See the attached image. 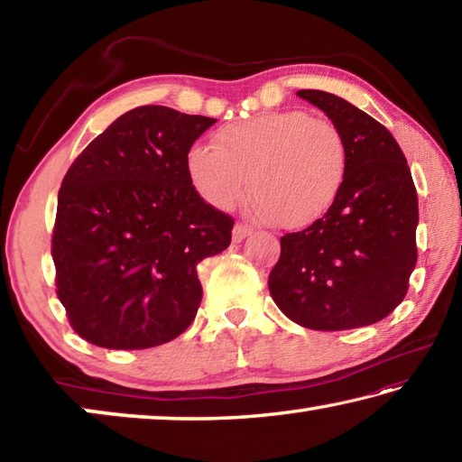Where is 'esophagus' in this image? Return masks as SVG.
I'll return each instance as SVG.
<instances>
[{
    "label": "esophagus",
    "mask_w": 462,
    "mask_h": 462,
    "mask_svg": "<svg viewBox=\"0 0 462 462\" xmlns=\"http://www.w3.org/2000/svg\"><path fill=\"white\" fill-rule=\"evenodd\" d=\"M250 234H253V228H250V226L236 224V226H234V230H232V240L242 242L246 236H250Z\"/></svg>",
    "instance_id": "34e87169"
}]
</instances>
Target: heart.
<instances>
[{"instance_id":"obj_1","label":"heart","mask_w":462,"mask_h":462,"mask_svg":"<svg viewBox=\"0 0 462 462\" xmlns=\"http://www.w3.org/2000/svg\"><path fill=\"white\" fill-rule=\"evenodd\" d=\"M185 169L209 206L232 209L250 183L254 214L297 230L322 220L338 201L348 151L332 122L285 109L220 128L214 146L189 148Z\"/></svg>"}]
</instances>
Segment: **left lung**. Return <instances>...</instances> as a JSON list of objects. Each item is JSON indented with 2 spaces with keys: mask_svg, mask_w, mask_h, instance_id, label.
I'll list each match as a JSON object with an SVG mask.
<instances>
[{
  "mask_svg": "<svg viewBox=\"0 0 462 462\" xmlns=\"http://www.w3.org/2000/svg\"><path fill=\"white\" fill-rule=\"evenodd\" d=\"M332 120L348 151V175L322 220L281 238L269 275L273 301L310 330H350L387 318L416 269L418 193L391 132L334 93L297 91Z\"/></svg>",
  "mask_w": 462,
  "mask_h": 462,
  "instance_id": "8db88e82",
  "label": "left lung"
}]
</instances>
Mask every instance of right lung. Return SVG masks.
<instances>
[{
    "label": "right lung",
    "instance_id": "add662e5",
    "mask_svg": "<svg viewBox=\"0 0 462 462\" xmlns=\"http://www.w3.org/2000/svg\"><path fill=\"white\" fill-rule=\"evenodd\" d=\"M214 118L140 106L69 167L52 230L69 324L114 350L183 334L201 303L198 263L230 246L234 220L195 191L185 156Z\"/></svg>",
    "mask_w": 462,
    "mask_h": 462
}]
</instances>
